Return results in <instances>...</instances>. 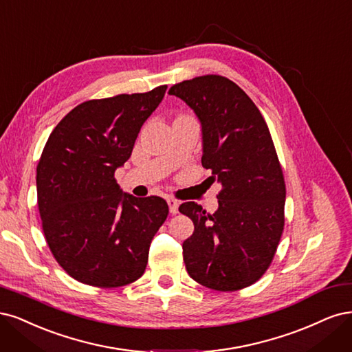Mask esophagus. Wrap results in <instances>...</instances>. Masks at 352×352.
<instances>
[{
	"instance_id": "esophagus-1",
	"label": "esophagus",
	"mask_w": 352,
	"mask_h": 352,
	"mask_svg": "<svg viewBox=\"0 0 352 352\" xmlns=\"http://www.w3.org/2000/svg\"><path fill=\"white\" fill-rule=\"evenodd\" d=\"M166 201H168V206H169V212H171L173 214L178 213V206H179V201H178L177 199H174V197H169Z\"/></svg>"
}]
</instances>
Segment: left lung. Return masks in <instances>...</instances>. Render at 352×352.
<instances>
[{"mask_svg":"<svg viewBox=\"0 0 352 352\" xmlns=\"http://www.w3.org/2000/svg\"><path fill=\"white\" fill-rule=\"evenodd\" d=\"M196 112L203 133V168L222 184L219 208L186 201L195 223L183 243L188 275L214 291H238L263 276L283 231L285 179L267 124L254 102L230 78L206 74L169 89Z\"/></svg>","mask_w":352,"mask_h":352,"instance_id":"obj_1","label":"left lung"}]
</instances>
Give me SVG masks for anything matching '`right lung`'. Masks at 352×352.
<instances>
[{
  "label": "right lung",
  "instance_id": "right-lung-1",
  "mask_svg": "<svg viewBox=\"0 0 352 352\" xmlns=\"http://www.w3.org/2000/svg\"><path fill=\"white\" fill-rule=\"evenodd\" d=\"M165 90L86 100L56 124L43 147L36 188L45 240L58 265L86 285L138 280L168 217L162 197L122 195L114 177Z\"/></svg>",
  "mask_w": 352,
  "mask_h": 352
}]
</instances>
